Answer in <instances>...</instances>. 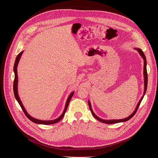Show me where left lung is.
I'll return each mask as SVG.
<instances>
[{"instance_id":"8db88e82","label":"left lung","mask_w":158,"mask_h":158,"mask_svg":"<svg viewBox=\"0 0 158 158\" xmlns=\"http://www.w3.org/2000/svg\"><path fill=\"white\" fill-rule=\"evenodd\" d=\"M135 50H137L138 52L139 53V54L141 55V56L142 57V58L144 59V71H143V74H144V93H143V96L141 97V98L140 99L139 101L138 102L137 106H136V109H135V110H134V112H132V113L128 117L124 118V119H110V120H107V119H102L100 118H99L98 116H97L95 114L94 112H93V109H92V107H91V102H90L89 101H88V104H89V108H90V110H91V112L92 114L93 115V116L96 119H98V121H99L100 122H102L103 123H106V124H114V123H123V122H126V121H127L128 120H129L131 118H132L134 115L136 114V112L140 105V103L142 101L144 96V94L146 92V89H147V85H148V74H147V69H146V64H147V62H146V56L144 54V52H143V51L141 49H139V48H134Z\"/></svg>"}]
</instances>
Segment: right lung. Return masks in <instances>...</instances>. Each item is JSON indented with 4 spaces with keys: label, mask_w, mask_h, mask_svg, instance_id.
Returning <instances> with one entry per match:
<instances>
[{
    "label": "right lung",
    "mask_w": 158,
    "mask_h": 158,
    "mask_svg": "<svg viewBox=\"0 0 158 158\" xmlns=\"http://www.w3.org/2000/svg\"><path fill=\"white\" fill-rule=\"evenodd\" d=\"M24 52V51H22L20 52L17 56L16 59H15V64H14V74H15V77H14V85H13V89H14V96H15V98L16 99V100L17 101V102H19V105L20 106L22 109L23 110L24 114H26V116L27 117V118L29 119H30L32 122L34 123H36V124H45V125H47V124H55L57 122H59V121H60L62 118L64 117V114H65V112L67 109V107H68V105H69V103L70 102V100L71 99L73 96L74 95V92H72L71 93V94L69 96L68 98H67V101H66V103H65V108H64V110L62 112V114L59 117L57 118V119H54V120H50V121H43V120H40V119H35L33 117H32L31 116H30L28 113L26 111L25 107H24L23 104H22L21 101H20V99L19 96V94H18V91H17V86H18V75H17V65H18V64H19V62L20 60V57L22 54V53Z\"/></svg>",
    "instance_id": "add662e5"
}]
</instances>
